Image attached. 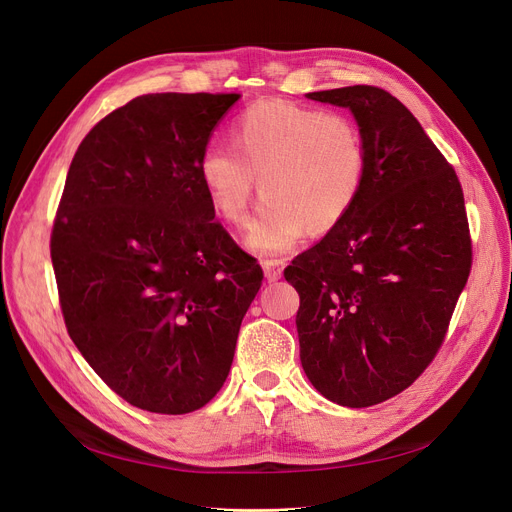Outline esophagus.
Instances as JSON below:
<instances>
[{
  "label": "esophagus",
  "mask_w": 512,
  "mask_h": 512,
  "mask_svg": "<svg viewBox=\"0 0 512 512\" xmlns=\"http://www.w3.org/2000/svg\"><path fill=\"white\" fill-rule=\"evenodd\" d=\"M263 265V272H265V278L270 282H276L282 278V270H284V263L278 261V259H263L261 261Z\"/></svg>",
  "instance_id": "esophagus-1"
}]
</instances>
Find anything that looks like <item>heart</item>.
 <instances>
[{
	"label": "heart",
	"mask_w": 512,
	"mask_h": 512,
	"mask_svg": "<svg viewBox=\"0 0 512 512\" xmlns=\"http://www.w3.org/2000/svg\"><path fill=\"white\" fill-rule=\"evenodd\" d=\"M211 209L247 226L257 191L265 197L247 236L261 253H284L336 228L357 205L367 176V145L353 118L290 101H259L232 124V147L211 143L197 166Z\"/></svg>",
	"instance_id": "obj_1"
}]
</instances>
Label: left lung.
Wrapping results in <instances>:
<instances>
[{
    "mask_svg": "<svg viewBox=\"0 0 512 512\" xmlns=\"http://www.w3.org/2000/svg\"><path fill=\"white\" fill-rule=\"evenodd\" d=\"M348 107L367 145L363 193L297 255L301 363L317 392L361 409L407 390L434 361L473 249L463 188L417 118L371 85L307 93Z\"/></svg>",
    "mask_w": 512,
    "mask_h": 512,
    "instance_id": "obj_1",
    "label": "left lung"
}]
</instances>
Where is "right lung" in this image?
Returning <instances> with one entry per match:
<instances>
[{
	"label": "right lung",
	"mask_w": 512,
	"mask_h": 512,
	"mask_svg": "<svg viewBox=\"0 0 512 512\" xmlns=\"http://www.w3.org/2000/svg\"><path fill=\"white\" fill-rule=\"evenodd\" d=\"M236 93L141 95L78 145L51 230L66 330L132 407L220 392L263 270L215 222L197 166Z\"/></svg>",
	"instance_id": "obj_1"
}]
</instances>
